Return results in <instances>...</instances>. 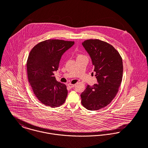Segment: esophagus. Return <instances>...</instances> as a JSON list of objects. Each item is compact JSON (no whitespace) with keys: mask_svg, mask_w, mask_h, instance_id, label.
I'll return each instance as SVG.
<instances>
[{"mask_svg":"<svg viewBox=\"0 0 148 148\" xmlns=\"http://www.w3.org/2000/svg\"><path fill=\"white\" fill-rule=\"evenodd\" d=\"M67 85H68V86L69 88H72L74 87V86H75V85L71 84H67Z\"/></svg>","mask_w":148,"mask_h":148,"instance_id":"esophagus-1","label":"esophagus"}]
</instances>
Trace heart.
<instances>
[{"label": "heart", "instance_id": "1", "mask_svg": "<svg viewBox=\"0 0 148 148\" xmlns=\"http://www.w3.org/2000/svg\"><path fill=\"white\" fill-rule=\"evenodd\" d=\"M84 56H85L82 55H79L78 56H77V58H82V57H84Z\"/></svg>", "mask_w": 148, "mask_h": 148}]
</instances>
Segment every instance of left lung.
I'll use <instances>...</instances> for the list:
<instances>
[{"label":"left lung","instance_id":"left-lung-1","mask_svg":"<svg viewBox=\"0 0 148 148\" xmlns=\"http://www.w3.org/2000/svg\"><path fill=\"white\" fill-rule=\"evenodd\" d=\"M82 45L90 57L98 83L86 86L81 94L82 104L88 110H96L109 104L117 93L123 79V60L108 42L89 39Z\"/></svg>","mask_w":148,"mask_h":148}]
</instances>
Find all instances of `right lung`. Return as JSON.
<instances>
[{
  "instance_id": "right-lung-1",
  "label": "right lung",
  "mask_w": 148,
  "mask_h": 148,
  "mask_svg": "<svg viewBox=\"0 0 148 148\" xmlns=\"http://www.w3.org/2000/svg\"><path fill=\"white\" fill-rule=\"evenodd\" d=\"M74 44L48 39L36 44L29 54L27 62L28 82L35 96L45 106L58 107L65 101L66 86L56 80L53 72L58 70L64 53Z\"/></svg>"
}]
</instances>
